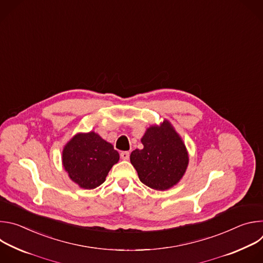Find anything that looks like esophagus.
<instances>
[{"label":"esophagus","instance_id":"obj_1","mask_svg":"<svg viewBox=\"0 0 263 263\" xmlns=\"http://www.w3.org/2000/svg\"><path fill=\"white\" fill-rule=\"evenodd\" d=\"M129 157H130V153H129L128 151H123V152L121 153V158H122V159L128 160Z\"/></svg>","mask_w":263,"mask_h":263}]
</instances>
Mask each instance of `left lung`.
Wrapping results in <instances>:
<instances>
[{
	"label": "left lung",
	"mask_w": 263,
	"mask_h": 263,
	"mask_svg": "<svg viewBox=\"0 0 263 263\" xmlns=\"http://www.w3.org/2000/svg\"><path fill=\"white\" fill-rule=\"evenodd\" d=\"M143 148L130 155L139 180L156 191H165L176 185L189 165L186 146L166 120L160 126H151L141 138Z\"/></svg>",
	"instance_id": "left-lung-1"
}]
</instances>
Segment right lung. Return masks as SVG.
<instances>
[{"label": "right lung", "mask_w": 263, "mask_h": 263, "mask_svg": "<svg viewBox=\"0 0 263 263\" xmlns=\"http://www.w3.org/2000/svg\"><path fill=\"white\" fill-rule=\"evenodd\" d=\"M119 159L114 145L95 132L76 134L62 152V164L68 177L84 190H93L104 183Z\"/></svg>", "instance_id": "obj_1"}]
</instances>
